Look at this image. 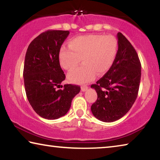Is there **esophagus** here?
<instances>
[{
    "label": "esophagus",
    "mask_w": 160,
    "mask_h": 160,
    "mask_svg": "<svg viewBox=\"0 0 160 160\" xmlns=\"http://www.w3.org/2000/svg\"><path fill=\"white\" fill-rule=\"evenodd\" d=\"M88 87L87 85H82V87H81V90H82V92H85L87 90H88Z\"/></svg>",
    "instance_id": "obj_1"
}]
</instances>
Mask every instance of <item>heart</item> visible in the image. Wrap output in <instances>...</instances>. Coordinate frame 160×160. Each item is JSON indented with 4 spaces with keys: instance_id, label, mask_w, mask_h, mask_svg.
<instances>
[{
    "instance_id": "obj_1",
    "label": "heart",
    "mask_w": 160,
    "mask_h": 160,
    "mask_svg": "<svg viewBox=\"0 0 160 160\" xmlns=\"http://www.w3.org/2000/svg\"><path fill=\"white\" fill-rule=\"evenodd\" d=\"M118 40L113 35L87 34L76 37L69 42V47H62L59 61L66 70H71L81 61L83 63L68 74L70 82L82 84L92 80L97 75L106 73L115 61Z\"/></svg>"
}]
</instances>
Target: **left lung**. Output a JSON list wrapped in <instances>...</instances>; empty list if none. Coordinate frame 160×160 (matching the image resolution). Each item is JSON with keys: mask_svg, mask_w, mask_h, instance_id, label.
Wrapping results in <instances>:
<instances>
[{"mask_svg": "<svg viewBox=\"0 0 160 160\" xmlns=\"http://www.w3.org/2000/svg\"><path fill=\"white\" fill-rule=\"evenodd\" d=\"M117 37L118 48L112 66L91 85L97 93L91 111L104 122H113L126 114L137 98L141 78V63L136 51L121 32Z\"/></svg>", "mask_w": 160, "mask_h": 160, "instance_id": "8db88e82", "label": "left lung"}]
</instances>
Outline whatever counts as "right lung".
<instances>
[{
  "label": "right lung",
  "mask_w": 160,
  "mask_h": 160,
  "mask_svg": "<svg viewBox=\"0 0 160 160\" xmlns=\"http://www.w3.org/2000/svg\"><path fill=\"white\" fill-rule=\"evenodd\" d=\"M69 31L48 30L42 32L29 44L27 50L23 78L26 95L34 112L49 120L66 115L80 87L64 85L66 79L59 62L61 45Z\"/></svg>",
  "instance_id": "obj_1"
}]
</instances>
